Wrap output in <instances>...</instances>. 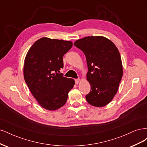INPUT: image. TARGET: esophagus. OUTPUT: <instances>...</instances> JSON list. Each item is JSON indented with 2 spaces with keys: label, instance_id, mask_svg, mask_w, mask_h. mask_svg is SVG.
I'll use <instances>...</instances> for the list:
<instances>
[{
  "label": "esophagus",
  "instance_id": "34e87169",
  "mask_svg": "<svg viewBox=\"0 0 147 147\" xmlns=\"http://www.w3.org/2000/svg\"><path fill=\"white\" fill-rule=\"evenodd\" d=\"M75 83L78 84L80 82V78H77V79H75Z\"/></svg>",
  "mask_w": 147,
  "mask_h": 147
}]
</instances>
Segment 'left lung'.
<instances>
[{
  "label": "left lung",
  "mask_w": 147,
  "mask_h": 147,
  "mask_svg": "<svg viewBox=\"0 0 147 147\" xmlns=\"http://www.w3.org/2000/svg\"><path fill=\"white\" fill-rule=\"evenodd\" d=\"M74 45L86 56L87 80L91 91L86 96L90 105L102 107L112 100L123 77L121 56L117 47L107 38L90 36L77 40Z\"/></svg>",
  "instance_id": "obj_1"
}]
</instances>
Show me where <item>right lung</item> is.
<instances>
[{
	"instance_id": "right-lung-1",
	"label": "right lung",
	"mask_w": 147,
	"mask_h": 147,
	"mask_svg": "<svg viewBox=\"0 0 147 147\" xmlns=\"http://www.w3.org/2000/svg\"><path fill=\"white\" fill-rule=\"evenodd\" d=\"M73 43L42 37L30 48L24 59V78L34 98L42 107L56 110L67 100L75 81L58 74L63 68V57Z\"/></svg>"
}]
</instances>
